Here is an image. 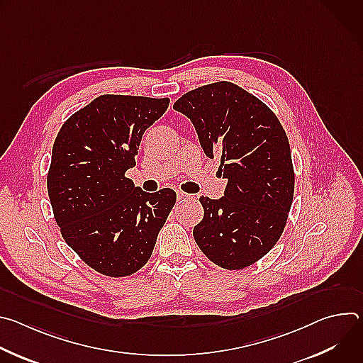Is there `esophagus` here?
Instances as JSON below:
<instances>
[{"label": "esophagus", "instance_id": "34e87169", "mask_svg": "<svg viewBox=\"0 0 363 363\" xmlns=\"http://www.w3.org/2000/svg\"><path fill=\"white\" fill-rule=\"evenodd\" d=\"M189 198H191V195H189V194H185L184 191H178V192H177V199H178V202L188 201Z\"/></svg>", "mask_w": 363, "mask_h": 363}]
</instances>
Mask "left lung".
I'll use <instances>...</instances> for the list:
<instances>
[{
    "instance_id": "8db88e82",
    "label": "left lung",
    "mask_w": 363,
    "mask_h": 363,
    "mask_svg": "<svg viewBox=\"0 0 363 363\" xmlns=\"http://www.w3.org/2000/svg\"><path fill=\"white\" fill-rule=\"evenodd\" d=\"M174 109L191 119L206 157L220 153L224 196H199L194 238L206 258L241 270L263 258L284 231L294 194L287 135L274 112L231 82L196 87Z\"/></svg>"
}]
</instances>
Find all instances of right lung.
Wrapping results in <instances>:
<instances>
[{"label": "right lung", "instance_id": "add662e5", "mask_svg": "<svg viewBox=\"0 0 363 363\" xmlns=\"http://www.w3.org/2000/svg\"><path fill=\"white\" fill-rule=\"evenodd\" d=\"M169 99L101 94L60 128L47 191L62 237L90 269L126 277L152 255L177 194H147L126 178L145 130Z\"/></svg>", "mask_w": 363, "mask_h": 363}]
</instances>
